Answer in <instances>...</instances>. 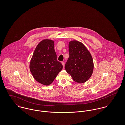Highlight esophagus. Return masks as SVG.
<instances>
[{"instance_id":"obj_1","label":"esophagus","mask_w":125,"mask_h":125,"mask_svg":"<svg viewBox=\"0 0 125 125\" xmlns=\"http://www.w3.org/2000/svg\"><path fill=\"white\" fill-rule=\"evenodd\" d=\"M62 64L63 67L64 68V65H65V64H64V62H62Z\"/></svg>"}]
</instances>
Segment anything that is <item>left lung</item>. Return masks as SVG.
I'll return each mask as SVG.
<instances>
[{
  "label": "left lung",
  "mask_w": 125,
  "mask_h": 125,
  "mask_svg": "<svg viewBox=\"0 0 125 125\" xmlns=\"http://www.w3.org/2000/svg\"><path fill=\"white\" fill-rule=\"evenodd\" d=\"M68 47L69 57L65 65V70L71 75L74 81L85 83L93 72L92 56L85 46L77 40L70 41Z\"/></svg>",
  "instance_id": "obj_1"
}]
</instances>
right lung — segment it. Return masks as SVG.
I'll use <instances>...</instances> for the list:
<instances>
[{"mask_svg": "<svg viewBox=\"0 0 125 125\" xmlns=\"http://www.w3.org/2000/svg\"><path fill=\"white\" fill-rule=\"evenodd\" d=\"M62 64L57 61L53 40L45 39L37 45L30 61V70L39 83L49 86L62 69Z\"/></svg>", "mask_w": 125, "mask_h": 125, "instance_id": "obj_1", "label": "right lung"}]
</instances>
